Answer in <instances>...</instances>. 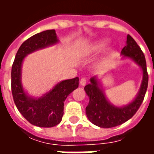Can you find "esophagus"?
Segmentation results:
<instances>
[{
  "label": "esophagus",
  "mask_w": 154,
  "mask_h": 154,
  "mask_svg": "<svg viewBox=\"0 0 154 154\" xmlns=\"http://www.w3.org/2000/svg\"><path fill=\"white\" fill-rule=\"evenodd\" d=\"M86 83H87V79L85 77H82L80 80V85L81 86H85Z\"/></svg>",
  "instance_id": "obj_1"
}]
</instances>
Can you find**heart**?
<instances>
[{
    "mask_svg": "<svg viewBox=\"0 0 154 154\" xmlns=\"http://www.w3.org/2000/svg\"><path fill=\"white\" fill-rule=\"evenodd\" d=\"M104 45V43H97V44H93V45H91L90 47V48H89V51H91V52H96V51L99 50L100 48L102 47Z\"/></svg>",
    "mask_w": 154,
    "mask_h": 154,
    "instance_id": "1",
    "label": "heart"
}]
</instances>
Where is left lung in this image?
Here are the masks:
<instances>
[{"label":"left lung","mask_w":154,"mask_h":154,"mask_svg":"<svg viewBox=\"0 0 154 154\" xmlns=\"http://www.w3.org/2000/svg\"><path fill=\"white\" fill-rule=\"evenodd\" d=\"M126 44L121 50V54L124 57L132 58L143 71L142 84L135 99L125 106L117 107L111 105L105 97L95 77H91L90 83L84 87L90 100L86 107L87 118L92 124L100 128L116 127L132 118L141 106L148 88L149 75L144 54L129 35H127Z\"/></svg>","instance_id":"left-lung-1"}]
</instances>
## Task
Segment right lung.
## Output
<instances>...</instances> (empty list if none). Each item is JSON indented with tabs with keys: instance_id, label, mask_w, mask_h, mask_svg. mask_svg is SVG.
Returning <instances> with one entry per match:
<instances>
[{
	"instance_id": "obj_1",
	"label": "right lung",
	"mask_w": 154,
	"mask_h": 154,
	"mask_svg": "<svg viewBox=\"0 0 154 154\" xmlns=\"http://www.w3.org/2000/svg\"><path fill=\"white\" fill-rule=\"evenodd\" d=\"M57 42L54 29L33 35L21 44L12 65L11 91L15 106L29 122L38 127L50 128L61 122L63 116L64 101L79 85L78 77L62 81L40 98L28 97L23 89L21 65L26 55Z\"/></svg>"
}]
</instances>
